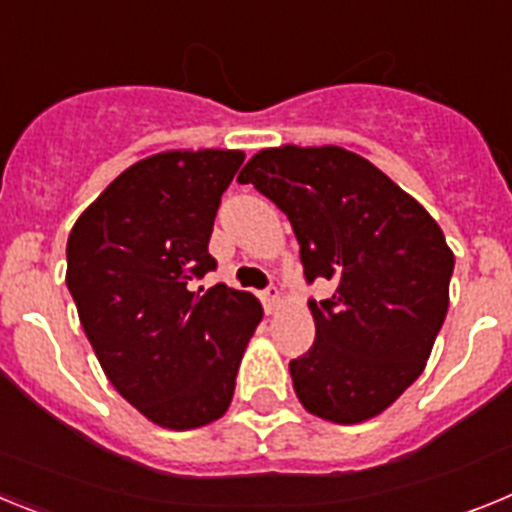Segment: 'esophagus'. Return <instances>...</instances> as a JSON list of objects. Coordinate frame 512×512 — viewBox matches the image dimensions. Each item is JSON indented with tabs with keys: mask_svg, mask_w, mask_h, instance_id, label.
<instances>
[{
	"mask_svg": "<svg viewBox=\"0 0 512 512\" xmlns=\"http://www.w3.org/2000/svg\"><path fill=\"white\" fill-rule=\"evenodd\" d=\"M261 300H264L266 312H274L279 307V289L277 287H269L261 292Z\"/></svg>",
	"mask_w": 512,
	"mask_h": 512,
	"instance_id": "1",
	"label": "esophagus"
}]
</instances>
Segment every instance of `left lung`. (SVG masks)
I'll use <instances>...</instances> for the list:
<instances>
[{"label":"left lung","instance_id":"obj_1","mask_svg":"<svg viewBox=\"0 0 512 512\" xmlns=\"http://www.w3.org/2000/svg\"><path fill=\"white\" fill-rule=\"evenodd\" d=\"M300 243L305 279L336 292L310 300L315 343L289 361L302 408L354 425L387 410L420 377L449 310L454 253L418 200L359 153L264 148L243 166Z\"/></svg>","mask_w":512,"mask_h":512}]
</instances>
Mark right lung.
Wrapping results in <instances>:
<instances>
[{"label": "right lung", "mask_w": 512, "mask_h": 512, "mask_svg": "<svg viewBox=\"0 0 512 512\" xmlns=\"http://www.w3.org/2000/svg\"><path fill=\"white\" fill-rule=\"evenodd\" d=\"M243 158L220 148L143 158L81 212L66 243V284L104 374L171 431L223 418L264 315L225 284L192 292L215 269L212 223Z\"/></svg>", "instance_id": "right-lung-1"}]
</instances>
